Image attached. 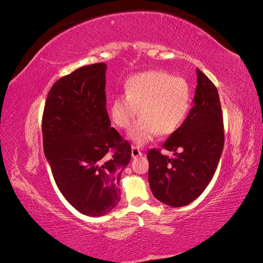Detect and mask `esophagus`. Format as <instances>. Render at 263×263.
Here are the masks:
<instances>
[{
    "label": "esophagus",
    "mask_w": 263,
    "mask_h": 263,
    "mask_svg": "<svg viewBox=\"0 0 263 263\" xmlns=\"http://www.w3.org/2000/svg\"><path fill=\"white\" fill-rule=\"evenodd\" d=\"M142 154L141 151L139 150V148L137 147H132V157L133 158H137V157H140Z\"/></svg>",
    "instance_id": "esophagus-1"
}]
</instances>
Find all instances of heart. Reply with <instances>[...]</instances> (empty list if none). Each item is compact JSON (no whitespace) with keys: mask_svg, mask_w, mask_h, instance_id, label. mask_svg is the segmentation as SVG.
<instances>
[{"mask_svg":"<svg viewBox=\"0 0 263 263\" xmlns=\"http://www.w3.org/2000/svg\"><path fill=\"white\" fill-rule=\"evenodd\" d=\"M125 95L110 102L109 115L121 129L130 126L128 138L144 146L157 134L168 136L184 122L191 104V90L183 78L172 77L161 70L145 71L130 77L124 86Z\"/></svg>","mask_w":263,"mask_h":263,"instance_id":"heart-1","label":"heart"}]
</instances>
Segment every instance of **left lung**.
<instances>
[{
  "mask_svg": "<svg viewBox=\"0 0 263 263\" xmlns=\"http://www.w3.org/2000/svg\"><path fill=\"white\" fill-rule=\"evenodd\" d=\"M197 85L193 107L160 150L148 155L149 185L154 196L165 205L181 208L193 202L209 185L224 148V124L216 86L196 69Z\"/></svg>",
  "mask_w": 263,
  "mask_h": 263,
  "instance_id": "1",
  "label": "left lung"
}]
</instances>
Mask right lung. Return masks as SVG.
Here are the masks:
<instances>
[{
    "label": "right lung",
    "mask_w": 263,
    "mask_h": 263,
    "mask_svg": "<svg viewBox=\"0 0 263 263\" xmlns=\"http://www.w3.org/2000/svg\"><path fill=\"white\" fill-rule=\"evenodd\" d=\"M106 68L94 63L59 79L47 97L42 124L55 184L78 212L93 217L118 204L121 173L132 157L129 142L110 127Z\"/></svg>",
    "instance_id": "add662e5"
}]
</instances>
